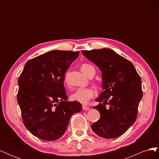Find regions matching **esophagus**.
Segmentation results:
<instances>
[{"instance_id":"34e87169","label":"esophagus","mask_w":159,"mask_h":159,"mask_svg":"<svg viewBox=\"0 0 159 159\" xmlns=\"http://www.w3.org/2000/svg\"><path fill=\"white\" fill-rule=\"evenodd\" d=\"M82 109H83V110H84V111H88L89 109V107H88V106H86V105H83L82 106Z\"/></svg>"}]
</instances>
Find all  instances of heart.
I'll return each instance as SVG.
<instances>
[{"label":"heart","instance_id":"obj_1","mask_svg":"<svg viewBox=\"0 0 159 159\" xmlns=\"http://www.w3.org/2000/svg\"><path fill=\"white\" fill-rule=\"evenodd\" d=\"M81 70L86 75L89 76L91 71L95 72V68L93 66L88 64H84L81 67ZM94 91L89 88H78L74 93L71 95V99L74 102L82 104H86L93 97Z\"/></svg>","mask_w":159,"mask_h":159}]
</instances>
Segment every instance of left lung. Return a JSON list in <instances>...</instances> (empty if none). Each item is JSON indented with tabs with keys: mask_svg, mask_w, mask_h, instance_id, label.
I'll return each instance as SVG.
<instances>
[{
	"mask_svg": "<svg viewBox=\"0 0 159 159\" xmlns=\"http://www.w3.org/2000/svg\"><path fill=\"white\" fill-rule=\"evenodd\" d=\"M102 71L103 91L95 99L100 119L91 125L105 139L121 136L134 123L143 97L141 80L131 61L111 49L81 51ZM109 105L106 108V104Z\"/></svg>",
	"mask_w": 159,
	"mask_h": 159,
	"instance_id": "obj_1",
	"label": "left lung"
}]
</instances>
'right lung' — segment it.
<instances>
[{
	"label": "right lung",
	"mask_w": 159,
	"mask_h": 159,
	"mask_svg": "<svg viewBox=\"0 0 159 159\" xmlns=\"http://www.w3.org/2000/svg\"><path fill=\"white\" fill-rule=\"evenodd\" d=\"M79 52L54 50L28 60L18 80V103L25 127L34 135L54 141L64 134L81 104L68 102L65 74Z\"/></svg>",
	"instance_id": "obj_1"
}]
</instances>
